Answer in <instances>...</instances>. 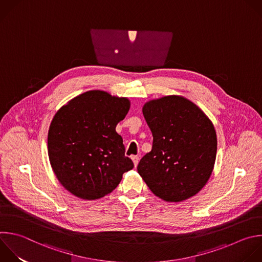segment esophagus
<instances>
[{
  "mask_svg": "<svg viewBox=\"0 0 262 262\" xmlns=\"http://www.w3.org/2000/svg\"><path fill=\"white\" fill-rule=\"evenodd\" d=\"M132 159H133V161H134V164H135V166H137L138 165V163H139V156H137V155H133L132 156Z\"/></svg>",
  "mask_w": 262,
  "mask_h": 262,
  "instance_id": "obj_1",
  "label": "esophagus"
}]
</instances>
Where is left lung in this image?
<instances>
[{
  "mask_svg": "<svg viewBox=\"0 0 262 262\" xmlns=\"http://www.w3.org/2000/svg\"><path fill=\"white\" fill-rule=\"evenodd\" d=\"M143 114L153 142L151 151L141 158L138 172L163 201L193 196L206 185L214 167V125L196 105L177 96L147 103Z\"/></svg>",
  "mask_w": 262,
  "mask_h": 262,
  "instance_id": "8db88e82",
  "label": "left lung"
}]
</instances>
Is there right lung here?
I'll return each mask as SVG.
<instances>
[{
  "label": "right lung",
  "mask_w": 262,
  "mask_h": 262,
  "mask_svg": "<svg viewBox=\"0 0 262 262\" xmlns=\"http://www.w3.org/2000/svg\"><path fill=\"white\" fill-rule=\"evenodd\" d=\"M129 101L101 91L87 92L61 107L48 132L50 164L60 184L83 200L112 192L134 167L116 125Z\"/></svg>",
  "instance_id": "1"
}]
</instances>
